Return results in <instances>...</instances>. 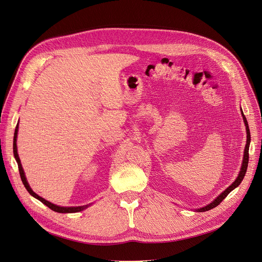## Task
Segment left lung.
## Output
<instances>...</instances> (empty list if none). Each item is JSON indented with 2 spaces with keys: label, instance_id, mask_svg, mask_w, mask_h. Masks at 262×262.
<instances>
[{
  "label": "left lung",
  "instance_id": "obj_1",
  "mask_svg": "<svg viewBox=\"0 0 262 262\" xmlns=\"http://www.w3.org/2000/svg\"><path fill=\"white\" fill-rule=\"evenodd\" d=\"M241 115H242V118H243V122H245V125H246V129H247V144H246V147H245V152H243V160H242V164H241V168H240V171L238 173V177L235 179V181L228 187L225 188V190H223L222 193L216 198L214 199L210 204H207L203 207H200V208H197V212H205V211H210L212 210V208L216 207L226 196H228L231 191L233 189H235L240 183L241 181L243 180V178H245L246 176V172H247V168H248V164H249V148H250V143H251V134H250V128H249V124H248V121H247V118L245 117V115H243V112L241 110Z\"/></svg>",
  "mask_w": 262,
  "mask_h": 262
}]
</instances>
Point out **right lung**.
<instances>
[{"label": "right lung", "instance_id": "obj_1", "mask_svg": "<svg viewBox=\"0 0 262 262\" xmlns=\"http://www.w3.org/2000/svg\"><path fill=\"white\" fill-rule=\"evenodd\" d=\"M17 130H19V123L16 124V127H15V130H14V136H13V156H14L15 161H16V163H17V166H19V171H20V176H21L22 182H23V184H24L25 188L27 189L28 193H29L32 197H34L36 199L40 200L43 204H45L46 206H48V207L50 208V210L55 211V212H57V213H62V214H64V213H78V212H81V211L85 210V208H87L90 205H92V203H90V204L82 205V206H60V205L54 204V203H51V202L45 200L44 198L40 197L39 195H37L36 193H34V191L31 189L30 185H29L28 182H27V179H26V176H25L24 169H23L22 164H21V160H20V158H19V155H17V147H16Z\"/></svg>", "mask_w": 262, "mask_h": 262}]
</instances>
